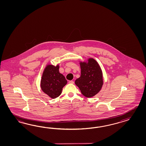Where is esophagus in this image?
Returning a JSON list of instances; mask_svg holds the SVG:
<instances>
[{"label": "esophagus", "instance_id": "34e87169", "mask_svg": "<svg viewBox=\"0 0 146 146\" xmlns=\"http://www.w3.org/2000/svg\"><path fill=\"white\" fill-rule=\"evenodd\" d=\"M69 84H74V81L72 80L69 81Z\"/></svg>", "mask_w": 146, "mask_h": 146}]
</instances>
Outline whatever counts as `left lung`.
I'll return each mask as SVG.
<instances>
[{"label":"left lung","instance_id":"8db88e82","mask_svg":"<svg viewBox=\"0 0 146 146\" xmlns=\"http://www.w3.org/2000/svg\"><path fill=\"white\" fill-rule=\"evenodd\" d=\"M80 66V77L75 84L81 92L87 98H92L101 90L103 84L102 70L96 59L89 58L87 61H79Z\"/></svg>","mask_w":146,"mask_h":146}]
</instances>
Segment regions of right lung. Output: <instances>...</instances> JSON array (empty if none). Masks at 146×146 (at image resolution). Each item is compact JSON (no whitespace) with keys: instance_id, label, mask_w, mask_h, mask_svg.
I'll list each match as a JSON object with an SVG mask.
<instances>
[{"instance_id":"obj_1","label":"right lung","mask_w":146,"mask_h":146,"mask_svg":"<svg viewBox=\"0 0 146 146\" xmlns=\"http://www.w3.org/2000/svg\"><path fill=\"white\" fill-rule=\"evenodd\" d=\"M59 65L47 64L44 69L40 86L42 90L52 99H55L61 94L63 87L67 81L59 72Z\"/></svg>"}]
</instances>
